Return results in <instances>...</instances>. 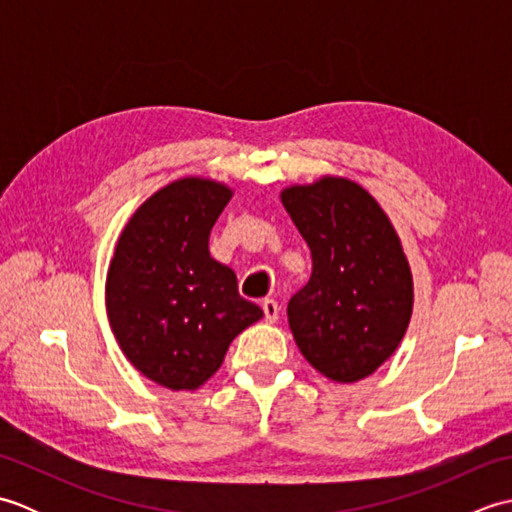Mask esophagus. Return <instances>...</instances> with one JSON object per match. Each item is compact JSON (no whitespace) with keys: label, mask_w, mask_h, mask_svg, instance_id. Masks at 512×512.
<instances>
[{"label":"esophagus","mask_w":512,"mask_h":512,"mask_svg":"<svg viewBox=\"0 0 512 512\" xmlns=\"http://www.w3.org/2000/svg\"><path fill=\"white\" fill-rule=\"evenodd\" d=\"M262 310H264V317L268 323H275L279 317V303L275 299H264L262 303Z\"/></svg>","instance_id":"1"}]
</instances>
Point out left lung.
I'll use <instances>...</instances> for the list:
<instances>
[{
	"label": "left lung",
	"instance_id": "8db88e82",
	"mask_svg": "<svg viewBox=\"0 0 512 512\" xmlns=\"http://www.w3.org/2000/svg\"><path fill=\"white\" fill-rule=\"evenodd\" d=\"M312 253V275L288 301L306 361L356 383L396 352L413 308V279L389 217L361 184L325 176L281 191Z\"/></svg>",
	"mask_w": 512,
	"mask_h": 512
}]
</instances>
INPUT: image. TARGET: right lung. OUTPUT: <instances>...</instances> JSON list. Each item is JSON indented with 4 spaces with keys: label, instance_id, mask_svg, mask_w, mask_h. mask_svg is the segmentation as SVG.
<instances>
[{
    "label": "right lung",
    "instance_id": "right-lung-1",
    "mask_svg": "<svg viewBox=\"0 0 512 512\" xmlns=\"http://www.w3.org/2000/svg\"><path fill=\"white\" fill-rule=\"evenodd\" d=\"M231 198L226 184L206 178L167 184L138 206L107 270L118 345L140 374L173 391L204 385L235 336L264 317L209 253L211 228Z\"/></svg>",
    "mask_w": 512,
    "mask_h": 512
}]
</instances>
